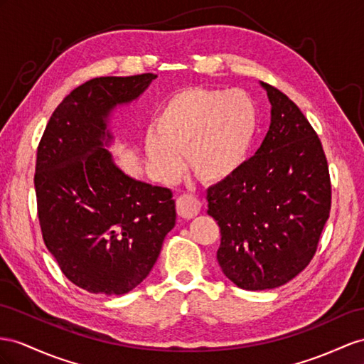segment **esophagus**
Returning a JSON list of instances; mask_svg holds the SVG:
<instances>
[{"instance_id":"esophagus-1","label":"esophagus","mask_w":364,"mask_h":364,"mask_svg":"<svg viewBox=\"0 0 364 364\" xmlns=\"http://www.w3.org/2000/svg\"><path fill=\"white\" fill-rule=\"evenodd\" d=\"M201 210V203L193 197V195H181V197L176 200V212L183 218H193L197 217Z\"/></svg>"}]
</instances>
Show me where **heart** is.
Instances as JSON below:
<instances>
[{
  "label": "heart",
  "mask_w": 364,
  "mask_h": 364,
  "mask_svg": "<svg viewBox=\"0 0 364 364\" xmlns=\"http://www.w3.org/2000/svg\"><path fill=\"white\" fill-rule=\"evenodd\" d=\"M258 130V109L247 92L189 87L167 98L149 126L143 146L156 176L173 180L188 155L209 183L237 175L247 163Z\"/></svg>",
  "instance_id": "b5f03b06"
}]
</instances>
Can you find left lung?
Segmentation results:
<instances>
[{
  "mask_svg": "<svg viewBox=\"0 0 364 364\" xmlns=\"http://www.w3.org/2000/svg\"><path fill=\"white\" fill-rule=\"evenodd\" d=\"M271 102L262 146L237 175L208 191L221 230L218 264L232 283L264 291L309 264L329 218L331 180L320 138L283 92L259 81Z\"/></svg>",
  "mask_w": 364,
  "mask_h": 364,
  "instance_id": "obj_1",
  "label": "left lung"
}]
</instances>
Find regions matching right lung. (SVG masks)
Masks as SVG:
<instances>
[{
  "label": "right lung",
  "instance_id": "add662e5",
  "mask_svg": "<svg viewBox=\"0 0 364 364\" xmlns=\"http://www.w3.org/2000/svg\"><path fill=\"white\" fill-rule=\"evenodd\" d=\"M156 78L100 77L55 109L36 152L35 192L44 245L90 294L123 295L151 274L175 226L172 192L119 169L110 121Z\"/></svg>",
  "mask_w": 364,
  "mask_h": 364
}]
</instances>
